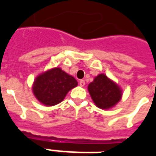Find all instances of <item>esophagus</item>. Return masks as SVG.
I'll return each instance as SVG.
<instances>
[{
	"label": "esophagus",
	"instance_id": "esophagus-1",
	"mask_svg": "<svg viewBox=\"0 0 156 156\" xmlns=\"http://www.w3.org/2000/svg\"><path fill=\"white\" fill-rule=\"evenodd\" d=\"M79 85H80L81 87H83V86H84V85H85V81H84V80H80V81H79Z\"/></svg>",
	"mask_w": 156,
	"mask_h": 156
}]
</instances>
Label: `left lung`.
I'll use <instances>...</instances> for the list:
<instances>
[{"instance_id": "1", "label": "left lung", "mask_w": 156, "mask_h": 156, "mask_svg": "<svg viewBox=\"0 0 156 156\" xmlns=\"http://www.w3.org/2000/svg\"><path fill=\"white\" fill-rule=\"evenodd\" d=\"M88 90L94 105L102 109H109L120 101L122 88L105 73L96 76L88 86Z\"/></svg>"}]
</instances>
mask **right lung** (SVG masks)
Returning <instances> with one entry per match:
<instances>
[{"label":"right lung","instance_id":"right-lung-1","mask_svg":"<svg viewBox=\"0 0 156 156\" xmlns=\"http://www.w3.org/2000/svg\"><path fill=\"white\" fill-rule=\"evenodd\" d=\"M78 86L73 76L53 68L41 73L35 78L32 84V93L41 104L45 106H54L61 103L71 89Z\"/></svg>","mask_w":156,"mask_h":156}]
</instances>
